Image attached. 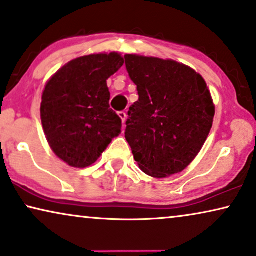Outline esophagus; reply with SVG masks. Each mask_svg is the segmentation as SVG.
<instances>
[{"mask_svg":"<svg viewBox=\"0 0 256 256\" xmlns=\"http://www.w3.org/2000/svg\"><path fill=\"white\" fill-rule=\"evenodd\" d=\"M118 116L121 118L122 122H124H124H126V118H127V113H126L124 110H121V112H118Z\"/></svg>","mask_w":256,"mask_h":256,"instance_id":"34e87169","label":"esophagus"}]
</instances>
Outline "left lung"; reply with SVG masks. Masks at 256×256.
I'll use <instances>...</instances> for the list:
<instances>
[{"mask_svg":"<svg viewBox=\"0 0 256 256\" xmlns=\"http://www.w3.org/2000/svg\"><path fill=\"white\" fill-rule=\"evenodd\" d=\"M124 62L138 93L124 132L134 160L152 177L180 172L212 128L214 106L205 80L174 60L126 54Z\"/></svg>","mask_w":256,"mask_h":256,"instance_id":"1","label":"left lung"}]
</instances>
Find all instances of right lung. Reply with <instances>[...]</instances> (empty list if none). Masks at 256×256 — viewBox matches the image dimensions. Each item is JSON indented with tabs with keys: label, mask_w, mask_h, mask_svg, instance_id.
<instances>
[{
	"label": "right lung",
	"mask_w": 256,
	"mask_h": 256,
	"mask_svg": "<svg viewBox=\"0 0 256 256\" xmlns=\"http://www.w3.org/2000/svg\"><path fill=\"white\" fill-rule=\"evenodd\" d=\"M122 65L115 52L85 56L66 64L45 86L42 124L51 149L68 166H90L121 132L107 79Z\"/></svg>",
	"instance_id": "right-lung-1"
}]
</instances>
